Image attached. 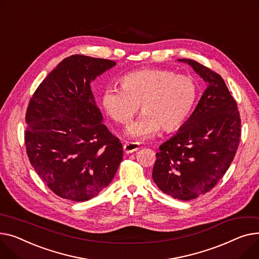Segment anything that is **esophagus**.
<instances>
[{
	"label": "esophagus",
	"mask_w": 259,
	"mask_h": 259,
	"mask_svg": "<svg viewBox=\"0 0 259 259\" xmlns=\"http://www.w3.org/2000/svg\"><path fill=\"white\" fill-rule=\"evenodd\" d=\"M140 148L139 143H135V142H126L123 145V149L125 151V154H132L134 151L138 150Z\"/></svg>",
	"instance_id": "34e87169"
}]
</instances>
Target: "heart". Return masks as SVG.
I'll return each instance as SVG.
<instances>
[{"label": "heart", "mask_w": 259, "mask_h": 259, "mask_svg": "<svg viewBox=\"0 0 259 259\" xmlns=\"http://www.w3.org/2000/svg\"><path fill=\"white\" fill-rule=\"evenodd\" d=\"M121 89L103 90L100 101L105 114L114 122L126 124L138 112L141 116L130 124L126 135L146 139L160 128L172 131L184 122L197 95L194 81L168 70L145 69L123 75Z\"/></svg>", "instance_id": "obj_1"}]
</instances>
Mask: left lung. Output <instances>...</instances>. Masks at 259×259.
Here are the masks:
<instances>
[{
  "label": "left lung",
  "instance_id": "left-lung-1",
  "mask_svg": "<svg viewBox=\"0 0 259 259\" xmlns=\"http://www.w3.org/2000/svg\"><path fill=\"white\" fill-rule=\"evenodd\" d=\"M188 64L207 83L193 113L160 145L153 180L164 193L189 201L213 188L229 168L240 138L237 104L224 79L192 59Z\"/></svg>",
  "mask_w": 259,
  "mask_h": 259
}]
</instances>
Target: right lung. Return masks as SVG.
I'll list each match as a JSON object with an SVG mask.
<instances>
[{"instance_id": "right-lung-1", "label": "right lung", "mask_w": 259, "mask_h": 259, "mask_svg": "<svg viewBox=\"0 0 259 259\" xmlns=\"http://www.w3.org/2000/svg\"><path fill=\"white\" fill-rule=\"evenodd\" d=\"M116 66L110 59L75 54L38 85L26 113L25 144L30 163L63 199L84 202L115 177L122 144L102 123L91 82Z\"/></svg>"}]
</instances>
